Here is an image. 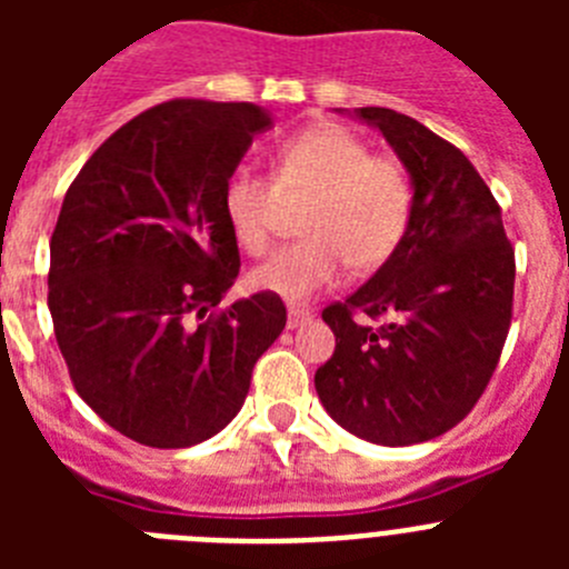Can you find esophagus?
Instances as JSON below:
<instances>
[{"label":"esophagus","mask_w":569,"mask_h":569,"mask_svg":"<svg viewBox=\"0 0 569 569\" xmlns=\"http://www.w3.org/2000/svg\"><path fill=\"white\" fill-rule=\"evenodd\" d=\"M305 321H310L308 310H301V308H290V310H288V328H290V330L301 328Z\"/></svg>","instance_id":"esophagus-1"}]
</instances>
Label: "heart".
Wrapping results in <instances>:
<instances>
[{
	"mask_svg": "<svg viewBox=\"0 0 569 569\" xmlns=\"http://www.w3.org/2000/svg\"><path fill=\"white\" fill-rule=\"evenodd\" d=\"M279 196L308 199L299 224L305 239L261 261L250 284L284 301L330 288L347 261L356 270L381 268L413 219V182L405 164L370 156L359 136L339 124H319L281 144L273 182L250 168L228 176L224 219L244 253L268 250Z\"/></svg>",
	"mask_w": 569,
	"mask_h": 569,
	"instance_id": "b5f03b06",
	"label": "heart"
}]
</instances>
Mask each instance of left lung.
<instances>
[{"label": "left lung", "mask_w": 569, "mask_h": 569, "mask_svg": "<svg viewBox=\"0 0 569 569\" xmlns=\"http://www.w3.org/2000/svg\"><path fill=\"white\" fill-rule=\"evenodd\" d=\"M350 116L379 130L410 173L413 219L399 250L321 313L336 350L316 370V393L347 433L419 445L459 425L485 393L510 330L516 256L499 204L459 148L390 108ZM356 312L388 321L370 329Z\"/></svg>", "instance_id": "8db88e82"}]
</instances>
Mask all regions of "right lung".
<instances>
[{
	"mask_svg": "<svg viewBox=\"0 0 569 569\" xmlns=\"http://www.w3.org/2000/svg\"><path fill=\"white\" fill-rule=\"evenodd\" d=\"M273 119L253 102L173 99L90 156L50 236L48 310L84 405L139 445L176 450L233 421L288 310L239 276L222 193Z\"/></svg>",
	"mask_w": 569,
	"mask_h": 569,
	"instance_id": "obj_1",
	"label": "right lung"
}]
</instances>
